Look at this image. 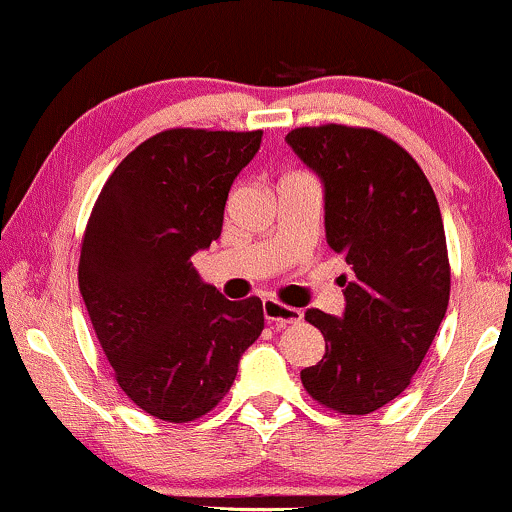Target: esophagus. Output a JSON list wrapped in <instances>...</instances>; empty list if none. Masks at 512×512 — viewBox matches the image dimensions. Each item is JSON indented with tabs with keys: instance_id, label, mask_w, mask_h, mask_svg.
Masks as SVG:
<instances>
[{
	"instance_id": "esophagus-1",
	"label": "esophagus",
	"mask_w": 512,
	"mask_h": 512,
	"mask_svg": "<svg viewBox=\"0 0 512 512\" xmlns=\"http://www.w3.org/2000/svg\"><path fill=\"white\" fill-rule=\"evenodd\" d=\"M262 313L267 317L269 322H274V325L284 327V325H293V322H301L303 320V313L296 308H289V305L274 301V298H267V301L262 303Z\"/></svg>"
}]
</instances>
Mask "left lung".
<instances>
[{
  "mask_svg": "<svg viewBox=\"0 0 512 512\" xmlns=\"http://www.w3.org/2000/svg\"><path fill=\"white\" fill-rule=\"evenodd\" d=\"M325 185L327 245L344 257L342 317L310 308L325 356L303 387L337 414H370L407 390L450 301L445 228L431 182L397 142L368 127L286 134Z\"/></svg>",
  "mask_w": 512,
  "mask_h": 512,
  "instance_id": "obj_1",
  "label": "left lung"
}]
</instances>
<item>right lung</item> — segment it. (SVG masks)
Listing matches in <instances>:
<instances>
[{"label": "right lung", "mask_w": 512, "mask_h": 512, "mask_svg": "<svg viewBox=\"0 0 512 512\" xmlns=\"http://www.w3.org/2000/svg\"><path fill=\"white\" fill-rule=\"evenodd\" d=\"M260 142V129H166L122 158L86 223L79 291L98 342L122 392L170 424L214 409L262 334L260 298L228 301L190 262L221 236Z\"/></svg>", "instance_id": "add662e5"}]
</instances>
